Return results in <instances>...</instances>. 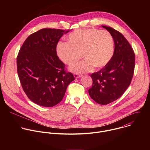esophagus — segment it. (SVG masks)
<instances>
[{
  "label": "esophagus",
  "instance_id": "34e87169",
  "mask_svg": "<svg viewBox=\"0 0 150 150\" xmlns=\"http://www.w3.org/2000/svg\"><path fill=\"white\" fill-rule=\"evenodd\" d=\"M74 77L75 78H80L81 76V75H79V74H74Z\"/></svg>",
  "mask_w": 150,
  "mask_h": 150
}]
</instances>
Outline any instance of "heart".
<instances>
[{
  "mask_svg": "<svg viewBox=\"0 0 150 150\" xmlns=\"http://www.w3.org/2000/svg\"><path fill=\"white\" fill-rule=\"evenodd\" d=\"M68 42H59L56 52L59 58L67 65H72L82 57L85 60L75 64L70 69L74 72H85L93 67L100 69L108 64L113 56L115 42L108 31L96 28L78 30L71 33Z\"/></svg>",
  "mask_w": 150,
  "mask_h": 150,
  "instance_id": "heart-1",
  "label": "heart"
}]
</instances>
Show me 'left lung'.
Segmentation results:
<instances>
[{
    "label": "left lung",
    "instance_id": "8db88e82",
    "mask_svg": "<svg viewBox=\"0 0 150 150\" xmlns=\"http://www.w3.org/2000/svg\"><path fill=\"white\" fill-rule=\"evenodd\" d=\"M112 35L114 54L103 68L91 75L90 96L96 103L105 105L120 98L131 82L135 68V53L125 37L112 27L102 25Z\"/></svg>",
    "mask_w": 150,
    "mask_h": 150
}]
</instances>
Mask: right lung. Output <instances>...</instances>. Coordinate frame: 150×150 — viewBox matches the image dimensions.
Returning a JSON list of instances; mask_svg holds the SVG:
<instances>
[{
    "instance_id": "right-lung-1",
    "label": "right lung",
    "mask_w": 150,
    "mask_h": 150,
    "mask_svg": "<svg viewBox=\"0 0 150 150\" xmlns=\"http://www.w3.org/2000/svg\"><path fill=\"white\" fill-rule=\"evenodd\" d=\"M69 31L41 29L29 35L19 50L16 63L21 84L28 98L39 105L57 104L75 79L72 73L65 71L56 53L59 39Z\"/></svg>"
}]
</instances>
